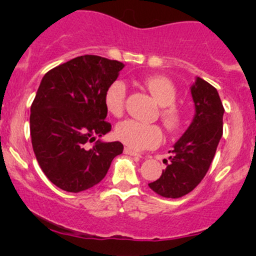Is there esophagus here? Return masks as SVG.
Masks as SVG:
<instances>
[{
    "label": "esophagus",
    "instance_id": "obj_1",
    "mask_svg": "<svg viewBox=\"0 0 256 256\" xmlns=\"http://www.w3.org/2000/svg\"><path fill=\"white\" fill-rule=\"evenodd\" d=\"M124 152H125L126 155H131V156H140V152L132 150L131 148H125V149H124Z\"/></svg>",
    "mask_w": 256,
    "mask_h": 256
}]
</instances>
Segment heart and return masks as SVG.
<instances>
[{"label":"heart","mask_w":256,"mask_h":256,"mask_svg":"<svg viewBox=\"0 0 256 256\" xmlns=\"http://www.w3.org/2000/svg\"><path fill=\"white\" fill-rule=\"evenodd\" d=\"M143 85L161 106L160 119L168 131L178 130L183 122L182 112L174 104L177 90L170 79L161 76H152L143 80ZM126 85L122 80H114L108 85L104 94V104L110 116L120 118L125 110ZM116 136L119 140L134 150H143L158 146L162 134L156 125L143 124L136 120H124L116 128Z\"/></svg>","instance_id":"1"}]
</instances>
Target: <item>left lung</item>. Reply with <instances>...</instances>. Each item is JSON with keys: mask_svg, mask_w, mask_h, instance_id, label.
Returning <instances> with one entry per match:
<instances>
[{"mask_svg": "<svg viewBox=\"0 0 256 256\" xmlns=\"http://www.w3.org/2000/svg\"><path fill=\"white\" fill-rule=\"evenodd\" d=\"M192 95L196 110L192 122L170 150L172 155L161 177L148 184L162 198H182L201 183L222 136L224 107L216 88L198 77Z\"/></svg>", "mask_w": 256, "mask_h": 256, "instance_id": "obj_1", "label": "left lung"}]
</instances>
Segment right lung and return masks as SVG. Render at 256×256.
<instances>
[{
	"instance_id": "obj_1",
	"label": "right lung",
	"mask_w": 256,
	"mask_h": 256,
	"mask_svg": "<svg viewBox=\"0 0 256 256\" xmlns=\"http://www.w3.org/2000/svg\"><path fill=\"white\" fill-rule=\"evenodd\" d=\"M122 68L120 61L84 55L54 67L40 82L31 104L32 148L44 174L64 192L98 184L122 152L120 142L95 140L112 128L104 94Z\"/></svg>"
}]
</instances>
